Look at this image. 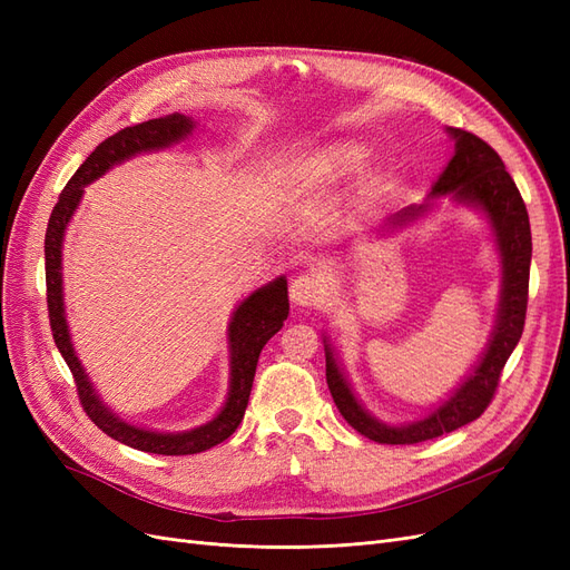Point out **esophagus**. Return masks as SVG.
Returning a JSON list of instances; mask_svg holds the SVG:
<instances>
[{
    "label": "esophagus",
    "instance_id": "obj_1",
    "mask_svg": "<svg viewBox=\"0 0 570 570\" xmlns=\"http://www.w3.org/2000/svg\"><path fill=\"white\" fill-rule=\"evenodd\" d=\"M325 292H327V281L321 271L299 273L289 285V297L299 306H312L321 302Z\"/></svg>",
    "mask_w": 570,
    "mask_h": 570
}]
</instances>
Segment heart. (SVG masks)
Segmentation results:
<instances>
[{"instance_id":"heart-1","label":"heart","mask_w":570,"mask_h":570,"mask_svg":"<svg viewBox=\"0 0 570 570\" xmlns=\"http://www.w3.org/2000/svg\"><path fill=\"white\" fill-rule=\"evenodd\" d=\"M342 159H344V161H352V159H354V151H347Z\"/></svg>"}]
</instances>
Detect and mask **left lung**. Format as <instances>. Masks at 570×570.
I'll return each instance as SVG.
<instances>
[{"instance_id": "left-lung-1", "label": "left lung", "mask_w": 570, "mask_h": 570, "mask_svg": "<svg viewBox=\"0 0 570 570\" xmlns=\"http://www.w3.org/2000/svg\"><path fill=\"white\" fill-rule=\"evenodd\" d=\"M456 140V151L452 161L446 164L444 174L435 183L430 197L452 195L456 202H471L488 214L499 252L504 264V289L502 308H499L497 331L490 340V347L482 356L478 368L471 373L450 400L428 419L411 423L404 428H392L371 419L361 409L356 396L352 394L347 381L337 371L333 352L325 350V381L331 387L335 406L356 433L381 444H416L425 440H435L444 433L480 419L499 387V377L507 366L511 352L519 344L525 325L528 308V281H530V256H532V235L525 202L515 187L513 178L502 161V157L478 135L465 132L461 128H450ZM425 206H409L396 214L394 223H406L416 218Z\"/></svg>"}]
</instances>
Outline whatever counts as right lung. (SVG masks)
<instances>
[{
	"mask_svg": "<svg viewBox=\"0 0 570 570\" xmlns=\"http://www.w3.org/2000/svg\"><path fill=\"white\" fill-rule=\"evenodd\" d=\"M189 130H193V120L183 114H174L166 118L145 120V124L124 128L114 132L111 137H107L105 142L97 145V149L88 159H85V164L73 174V178L68 180L66 187L61 189L59 202L55 204V209H51V216L47 223V235H45V278H47L49 325L63 361L73 373L82 411L88 413V419L109 438L132 446V450L164 454V456H185V454H199V452L212 450V446L228 440L237 430V425L243 423L256 364H258V354H262L264 344L281 331L283 321H287V314H289L287 281L278 278L275 283L256 289L252 297H247L237 306L230 323V333H228L230 352H233L230 354V368H233L230 394L218 416L212 423L189 430V433H151V430H142L120 421L116 413H111L105 404L99 402V396L88 383V375H85L78 356L73 354L71 337H68V331H66L63 299H61V243H63V230L76 212L85 185L92 183L101 174H107L114 164L135 157V154L140 151L166 147L170 142L180 140V137L187 135Z\"/></svg>",
	"mask_w": 570,
	"mask_h": 570,
	"instance_id": "obj_1",
	"label": "right lung"
}]
</instances>
